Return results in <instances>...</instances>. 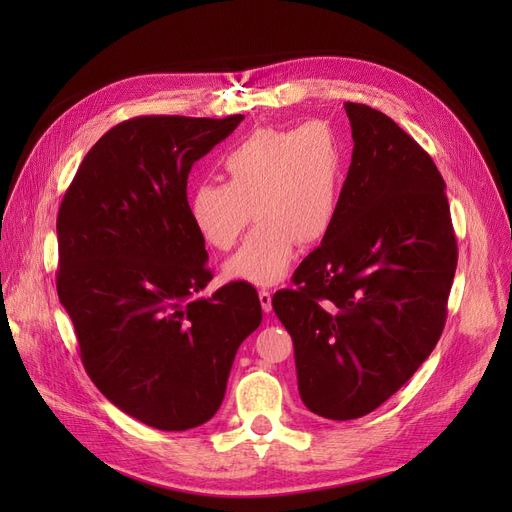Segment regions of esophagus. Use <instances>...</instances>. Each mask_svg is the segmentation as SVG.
Listing matches in <instances>:
<instances>
[{"instance_id":"34e87169","label":"esophagus","mask_w":512,"mask_h":512,"mask_svg":"<svg viewBox=\"0 0 512 512\" xmlns=\"http://www.w3.org/2000/svg\"><path fill=\"white\" fill-rule=\"evenodd\" d=\"M258 299H260V305H262V312H271L273 309V292L271 290H258Z\"/></svg>"}]
</instances>
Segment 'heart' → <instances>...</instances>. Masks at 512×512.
<instances>
[{
	"label": "heart",
	"instance_id": "heart-1",
	"mask_svg": "<svg viewBox=\"0 0 512 512\" xmlns=\"http://www.w3.org/2000/svg\"><path fill=\"white\" fill-rule=\"evenodd\" d=\"M222 168L226 183H198L190 194L194 228L207 245L228 252L254 215L258 224L224 275L256 286L282 282L299 241H322L337 220L348 170L342 134L327 121L262 128L232 147Z\"/></svg>",
	"mask_w": 512,
	"mask_h": 512
}]
</instances>
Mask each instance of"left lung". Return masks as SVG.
I'll use <instances>...</instances> for the list:
<instances>
[{"label":"left lung","mask_w":512,"mask_h":512,"mask_svg":"<svg viewBox=\"0 0 512 512\" xmlns=\"http://www.w3.org/2000/svg\"><path fill=\"white\" fill-rule=\"evenodd\" d=\"M352 162L327 237L273 309L294 344L299 395L350 421L382 406L436 348L457 269L444 179L429 153L367 104L346 102Z\"/></svg>","instance_id":"left-lung-1"}]
</instances>
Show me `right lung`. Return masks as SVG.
Wrapping results in <instances>:
<instances>
[{
    "label": "right lung",
    "instance_id": "add662e5",
    "mask_svg": "<svg viewBox=\"0 0 512 512\" xmlns=\"http://www.w3.org/2000/svg\"><path fill=\"white\" fill-rule=\"evenodd\" d=\"M224 119L145 115L89 149L57 215V294L100 393L162 431L207 423L262 307L252 284L209 299L205 241L190 218L188 175L232 134Z\"/></svg>",
    "mask_w": 512,
    "mask_h": 512
}]
</instances>
